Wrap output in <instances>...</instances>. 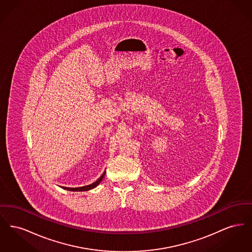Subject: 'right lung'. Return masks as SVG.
I'll use <instances>...</instances> for the list:
<instances>
[{
  "instance_id": "add662e5",
  "label": "right lung",
  "mask_w": 252,
  "mask_h": 252,
  "mask_svg": "<svg viewBox=\"0 0 252 252\" xmlns=\"http://www.w3.org/2000/svg\"><path fill=\"white\" fill-rule=\"evenodd\" d=\"M105 175H106V171H104V173L102 174V176H101V177H100L98 180H96V181H94V183L90 184V185H87V186L77 187V188H69V187H61V188H62V189H64V190L72 191V192H85V191H89V190H92V189H94V188L97 187V186L100 184V182L102 181V180L104 179Z\"/></svg>"
}]
</instances>
